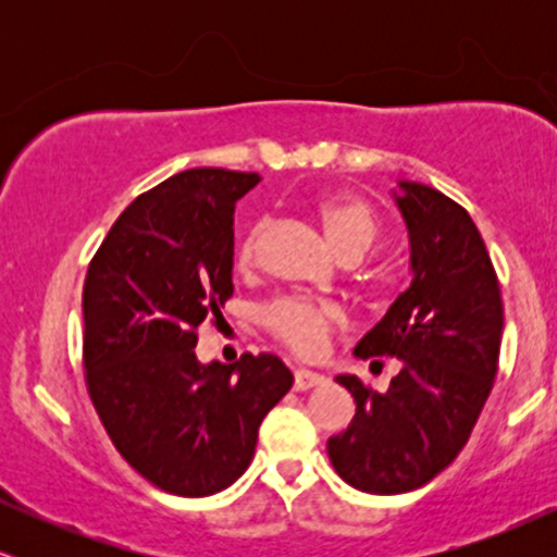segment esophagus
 <instances>
[{
    "label": "esophagus",
    "mask_w": 557,
    "mask_h": 557,
    "mask_svg": "<svg viewBox=\"0 0 557 557\" xmlns=\"http://www.w3.org/2000/svg\"><path fill=\"white\" fill-rule=\"evenodd\" d=\"M324 376L311 372V369H298L296 372V389L298 393H306V389H314V387H322L324 385Z\"/></svg>",
    "instance_id": "obj_1"
}]
</instances>
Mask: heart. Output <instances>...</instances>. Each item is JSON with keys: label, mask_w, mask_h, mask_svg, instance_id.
Wrapping results in <instances>:
<instances>
[{"label": "heart", "mask_w": 557, "mask_h": 557, "mask_svg": "<svg viewBox=\"0 0 557 557\" xmlns=\"http://www.w3.org/2000/svg\"><path fill=\"white\" fill-rule=\"evenodd\" d=\"M319 220H322L327 240L332 243L341 257H363L372 246L376 225L372 209L356 196H332L324 203H319ZM261 235L264 225H253L243 235L238 248H235V264L238 270L248 272L257 267ZM343 322L341 311L335 306L314 304L306 298H283L274 300L264 309V324L285 345H290L298 354H314L319 345L324 343L330 330H335Z\"/></svg>", "instance_id": "1"}]
</instances>
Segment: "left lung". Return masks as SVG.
<instances>
[{"mask_svg":"<svg viewBox=\"0 0 557 557\" xmlns=\"http://www.w3.org/2000/svg\"><path fill=\"white\" fill-rule=\"evenodd\" d=\"M389 196L408 233L411 285L354 356H395L400 372L385 393L337 374L356 413L327 440L343 482L369 495L419 490L456 461L492 389L503 341L500 285L469 212L413 181H398Z\"/></svg>","mask_w":557,"mask_h":557,"instance_id":"left-lung-1","label":"left lung"}]
</instances>
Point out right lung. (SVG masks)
Listing matches in <instances>:
<instances>
[{"instance_id": "add662e5", "label": "right lung", "mask_w": 557, "mask_h": 557, "mask_svg": "<svg viewBox=\"0 0 557 557\" xmlns=\"http://www.w3.org/2000/svg\"><path fill=\"white\" fill-rule=\"evenodd\" d=\"M257 172L196 168L120 214L83 287L88 393L120 456L159 490L222 492L293 387L277 356L198 361L196 327L233 296L235 203Z\"/></svg>"}]
</instances>
